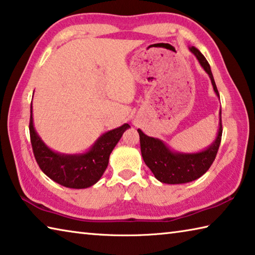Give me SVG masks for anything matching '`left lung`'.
<instances>
[{
    "mask_svg": "<svg viewBox=\"0 0 255 255\" xmlns=\"http://www.w3.org/2000/svg\"><path fill=\"white\" fill-rule=\"evenodd\" d=\"M195 54L201 66L211 78L215 94L220 98L214 78H213L211 67L200 50L195 47L189 48ZM222 113L220 110V128L216 139L205 150L195 154H183V152L172 151L160 139L149 137L138 129L140 140V150L145 164L155 175V177L165 184H184L193 182L204 175L214 161L217 150H219L222 138Z\"/></svg>",
    "mask_w": 255,
    "mask_h": 255,
    "instance_id": "left-lung-1",
    "label": "left lung"
}]
</instances>
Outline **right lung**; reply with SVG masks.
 <instances>
[{
	"instance_id": "1",
	"label": "right lung",
	"mask_w": 255,
	"mask_h": 255,
	"mask_svg": "<svg viewBox=\"0 0 255 255\" xmlns=\"http://www.w3.org/2000/svg\"><path fill=\"white\" fill-rule=\"evenodd\" d=\"M129 125L125 124L100 136L85 154L66 155L51 150L36 133L30 117V138L36 163L55 183L69 188H87L100 179L108 166L109 156Z\"/></svg>"
}]
</instances>
